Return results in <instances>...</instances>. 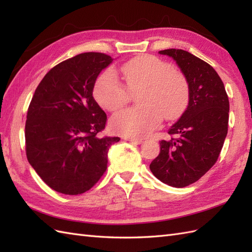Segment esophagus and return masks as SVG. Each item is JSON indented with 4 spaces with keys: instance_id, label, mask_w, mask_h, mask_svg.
Returning a JSON list of instances; mask_svg holds the SVG:
<instances>
[{
    "instance_id": "esophagus-1",
    "label": "esophagus",
    "mask_w": 252,
    "mask_h": 252,
    "mask_svg": "<svg viewBox=\"0 0 252 252\" xmlns=\"http://www.w3.org/2000/svg\"><path fill=\"white\" fill-rule=\"evenodd\" d=\"M126 140L127 142H130L132 144H135V145H138V144H142L143 143V140H141V138H132V137H126Z\"/></svg>"
}]
</instances>
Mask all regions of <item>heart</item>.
Instances as JSON below:
<instances>
[{
    "label": "heart",
    "instance_id": "heart-1",
    "mask_svg": "<svg viewBox=\"0 0 252 252\" xmlns=\"http://www.w3.org/2000/svg\"><path fill=\"white\" fill-rule=\"evenodd\" d=\"M123 84L116 73L106 71L97 79L94 97L108 111L121 109L137 96L141 106L125 109L111 118L110 126L118 134L132 138L145 137L160 125L162 118L173 120L189 104V88L184 74L172 69L163 60L153 55H140L121 66Z\"/></svg>",
    "mask_w": 252,
    "mask_h": 252
}]
</instances>
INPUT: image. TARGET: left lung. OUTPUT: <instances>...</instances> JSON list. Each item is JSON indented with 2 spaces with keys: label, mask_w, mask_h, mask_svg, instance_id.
<instances>
[{
  "label": "left lung",
  "mask_w": 252,
  "mask_h": 252,
  "mask_svg": "<svg viewBox=\"0 0 252 252\" xmlns=\"http://www.w3.org/2000/svg\"><path fill=\"white\" fill-rule=\"evenodd\" d=\"M159 54L172 57L189 88V106L170 127V138L160 141V153L149 168L158 180L185 187L199 180L219 158L227 134L229 101L217 71L184 50Z\"/></svg>",
  "instance_id": "8db88e82"
}]
</instances>
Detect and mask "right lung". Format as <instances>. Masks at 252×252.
<instances>
[{"label":"right lung","instance_id":"1","mask_svg":"<svg viewBox=\"0 0 252 252\" xmlns=\"http://www.w3.org/2000/svg\"><path fill=\"white\" fill-rule=\"evenodd\" d=\"M112 58L82 53L53 67L42 79L27 114V159L52 189L79 195L107 169L109 147L119 137H99L107 116L93 97L100 71Z\"/></svg>","mask_w":252,"mask_h":252}]
</instances>
